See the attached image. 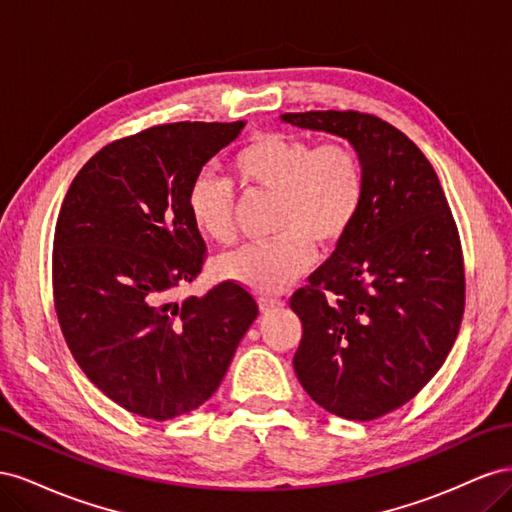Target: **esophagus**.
Wrapping results in <instances>:
<instances>
[{"instance_id":"obj_1","label":"esophagus","mask_w":512,"mask_h":512,"mask_svg":"<svg viewBox=\"0 0 512 512\" xmlns=\"http://www.w3.org/2000/svg\"><path fill=\"white\" fill-rule=\"evenodd\" d=\"M258 307H260L262 314H271V312H277L280 307H284V303L277 301V299H260Z\"/></svg>"}]
</instances>
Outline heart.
<instances>
[{
	"instance_id": "b5f03b06",
	"label": "heart",
	"mask_w": 512,
	"mask_h": 512,
	"mask_svg": "<svg viewBox=\"0 0 512 512\" xmlns=\"http://www.w3.org/2000/svg\"><path fill=\"white\" fill-rule=\"evenodd\" d=\"M232 175L245 190L275 196L271 243L247 245L218 262V275L260 297H275L309 269L314 250L342 243L365 198V168L346 143L316 147L303 136L267 132L232 160ZM190 222L200 235L235 241V196L226 179L198 175L185 196Z\"/></svg>"
}]
</instances>
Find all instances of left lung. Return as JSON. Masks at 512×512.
Here are the masks:
<instances>
[{
	"instance_id": "8db88e82",
	"label": "left lung",
	"mask_w": 512,
	"mask_h": 512,
	"mask_svg": "<svg viewBox=\"0 0 512 512\" xmlns=\"http://www.w3.org/2000/svg\"><path fill=\"white\" fill-rule=\"evenodd\" d=\"M359 151L365 198L348 237L292 294L303 322L294 374L348 421H374L423 389L451 352L466 303L459 232L436 170L410 138L356 111L284 113Z\"/></svg>"
}]
</instances>
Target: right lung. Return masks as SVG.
I'll use <instances>...</instances> for the list:
<instances>
[{
    "mask_svg": "<svg viewBox=\"0 0 512 512\" xmlns=\"http://www.w3.org/2000/svg\"><path fill=\"white\" fill-rule=\"evenodd\" d=\"M245 121L166 123L100 149L74 177L53 241L61 333L85 376L153 421L203 406L258 316L245 288L173 299L203 269L207 245L185 196Z\"/></svg>",
    "mask_w": 512,
    "mask_h": 512,
    "instance_id": "obj_1",
    "label": "right lung"
}]
</instances>
